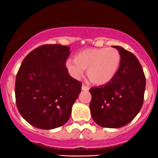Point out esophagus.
Masks as SVG:
<instances>
[{"mask_svg": "<svg viewBox=\"0 0 158 158\" xmlns=\"http://www.w3.org/2000/svg\"><path fill=\"white\" fill-rule=\"evenodd\" d=\"M82 89L84 90V91H87V90L89 89V88L87 85H82Z\"/></svg>", "mask_w": 158, "mask_h": 158, "instance_id": "obj_1", "label": "esophagus"}]
</instances>
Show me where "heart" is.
Instances as JSON below:
<instances>
[{
  "instance_id": "b5f03b06",
  "label": "heart",
  "mask_w": 158,
  "mask_h": 158,
  "mask_svg": "<svg viewBox=\"0 0 158 158\" xmlns=\"http://www.w3.org/2000/svg\"><path fill=\"white\" fill-rule=\"evenodd\" d=\"M121 62V56L114 48H87L75 56V60L69 59L65 65L69 74L79 79L87 70L86 75L95 85H106L117 73Z\"/></svg>"
}]
</instances>
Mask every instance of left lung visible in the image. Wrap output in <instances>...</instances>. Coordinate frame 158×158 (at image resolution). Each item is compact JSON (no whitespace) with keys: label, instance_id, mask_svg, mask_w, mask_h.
Returning a JSON list of instances; mask_svg holds the SVG:
<instances>
[{"label":"left lung","instance_id":"1","mask_svg":"<svg viewBox=\"0 0 158 158\" xmlns=\"http://www.w3.org/2000/svg\"><path fill=\"white\" fill-rule=\"evenodd\" d=\"M121 62L115 77L103 85L93 87L90 111L99 126L120 128L133 120L143 102L146 79L138 59L120 46Z\"/></svg>","mask_w":158,"mask_h":158}]
</instances>
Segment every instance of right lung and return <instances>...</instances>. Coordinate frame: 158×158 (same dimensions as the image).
<instances>
[{
  "label": "right lung",
  "instance_id": "1",
  "mask_svg": "<svg viewBox=\"0 0 158 158\" xmlns=\"http://www.w3.org/2000/svg\"><path fill=\"white\" fill-rule=\"evenodd\" d=\"M69 47L44 45L23 60L15 81L18 110L24 120L39 129L65 124L82 83L68 73L65 62Z\"/></svg>",
  "mask_w": 158,
  "mask_h": 158
}]
</instances>
